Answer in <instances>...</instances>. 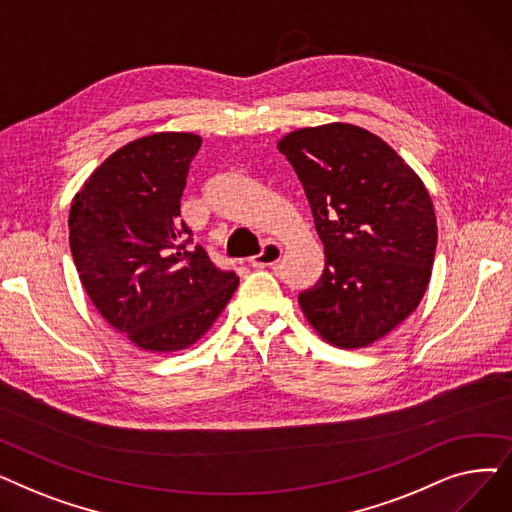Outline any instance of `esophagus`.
<instances>
[{
    "label": "esophagus",
    "mask_w": 512,
    "mask_h": 512,
    "mask_svg": "<svg viewBox=\"0 0 512 512\" xmlns=\"http://www.w3.org/2000/svg\"><path fill=\"white\" fill-rule=\"evenodd\" d=\"M282 259V247L278 245V242H265L263 245V251L255 257H251V265L253 267H272L276 265L278 261Z\"/></svg>",
    "instance_id": "1"
}]
</instances>
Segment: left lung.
Instances as JSON below:
<instances>
[{
    "mask_svg": "<svg viewBox=\"0 0 512 512\" xmlns=\"http://www.w3.org/2000/svg\"><path fill=\"white\" fill-rule=\"evenodd\" d=\"M324 242L326 270L299 294L309 326L365 348L400 326L432 278L438 224L423 180L384 139L355 124L292 130L278 141Z\"/></svg>",
    "mask_w": 512,
    "mask_h": 512,
    "instance_id": "obj_1",
    "label": "left lung"
}]
</instances>
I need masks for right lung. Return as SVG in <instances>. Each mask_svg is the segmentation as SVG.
<instances>
[{
	"label": "right lung",
	"instance_id": "obj_1",
	"mask_svg": "<svg viewBox=\"0 0 512 512\" xmlns=\"http://www.w3.org/2000/svg\"><path fill=\"white\" fill-rule=\"evenodd\" d=\"M193 132H155L130 141L85 180L70 205V251L95 309L134 346L174 353L195 344L238 286L205 249L186 247L180 197Z\"/></svg>",
	"mask_w": 512,
	"mask_h": 512
}]
</instances>
